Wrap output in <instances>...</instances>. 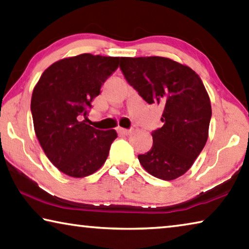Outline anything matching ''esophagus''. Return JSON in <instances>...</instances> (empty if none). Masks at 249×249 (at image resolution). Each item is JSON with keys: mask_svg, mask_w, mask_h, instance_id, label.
Returning <instances> with one entry per match:
<instances>
[{"mask_svg": "<svg viewBox=\"0 0 249 249\" xmlns=\"http://www.w3.org/2000/svg\"><path fill=\"white\" fill-rule=\"evenodd\" d=\"M117 132L122 134V135H128V134H131V129H126V128H122V127H118L117 128Z\"/></svg>", "mask_w": 249, "mask_h": 249, "instance_id": "1", "label": "esophagus"}]
</instances>
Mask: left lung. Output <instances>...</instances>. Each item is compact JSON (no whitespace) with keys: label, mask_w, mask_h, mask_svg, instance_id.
Segmentation results:
<instances>
[{"label":"left lung","mask_w":249,"mask_h":249,"mask_svg":"<svg viewBox=\"0 0 249 249\" xmlns=\"http://www.w3.org/2000/svg\"><path fill=\"white\" fill-rule=\"evenodd\" d=\"M126 81L148 104L164 107V125L152 133L151 151L139 155L149 174L164 180L184 175L203 151L212 117L210 96L187 65L167 57H121Z\"/></svg>","instance_id":"obj_1"}]
</instances>
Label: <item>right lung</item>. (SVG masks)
Listing matches in <instances>:
<instances>
[{
  "mask_svg": "<svg viewBox=\"0 0 249 249\" xmlns=\"http://www.w3.org/2000/svg\"><path fill=\"white\" fill-rule=\"evenodd\" d=\"M120 57L89 53L66 57L47 68L31 100L34 131L47 159L71 177H85L107 159L115 129L101 131L81 121Z\"/></svg>",
  "mask_w": 249,
  "mask_h": 249,
  "instance_id": "add662e5",
  "label": "right lung"
}]
</instances>
